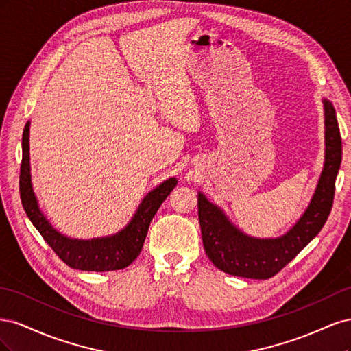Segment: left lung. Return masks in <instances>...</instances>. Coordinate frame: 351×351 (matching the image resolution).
<instances>
[{"label":"left lung","instance_id":"1","mask_svg":"<svg viewBox=\"0 0 351 351\" xmlns=\"http://www.w3.org/2000/svg\"><path fill=\"white\" fill-rule=\"evenodd\" d=\"M325 108V165L316 192L300 221L285 236L261 240L244 236L230 224L222 212L199 193L197 214L202 241L209 261L230 275L253 280H268L291 262L319 232L332 208L335 178L341 164V134L334 105Z\"/></svg>","mask_w":351,"mask_h":351}]
</instances>
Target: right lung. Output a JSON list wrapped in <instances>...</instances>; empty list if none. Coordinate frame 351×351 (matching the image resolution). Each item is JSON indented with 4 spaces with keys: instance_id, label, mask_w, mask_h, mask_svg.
Returning a JSON list of instances; mask_svg holds the SVG:
<instances>
[{
    "instance_id": "add662e5",
    "label": "right lung",
    "mask_w": 351,
    "mask_h": 351,
    "mask_svg": "<svg viewBox=\"0 0 351 351\" xmlns=\"http://www.w3.org/2000/svg\"><path fill=\"white\" fill-rule=\"evenodd\" d=\"M23 158L20 168V197L32 224L49 244L57 256L70 268L80 271H117L123 269L139 256L149 230V224L162 202L177 186L176 178H169L147 195L137 209L134 218L119 234L95 240H71L61 236L51 227L38 208L34 190L30 184L29 165V123L23 130Z\"/></svg>"
}]
</instances>
